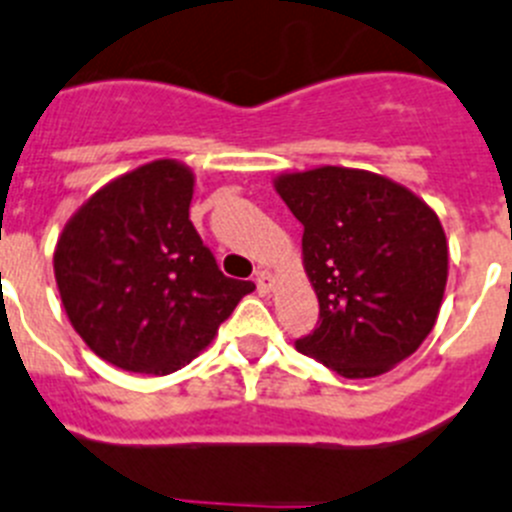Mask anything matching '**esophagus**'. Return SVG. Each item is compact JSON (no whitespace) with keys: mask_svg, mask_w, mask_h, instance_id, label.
<instances>
[{"mask_svg":"<svg viewBox=\"0 0 512 512\" xmlns=\"http://www.w3.org/2000/svg\"><path fill=\"white\" fill-rule=\"evenodd\" d=\"M255 283H257V290H260L262 295L270 293V290H272V275L267 270H257Z\"/></svg>","mask_w":512,"mask_h":512,"instance_id":"1","label":"esophagus"}]
</instances>
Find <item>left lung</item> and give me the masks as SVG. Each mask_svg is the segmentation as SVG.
Returning a JSON list of instances; mask_svg holds the SVG:
<instances>
[{
  "instance_id": "obj_1",
  "label": "left lung",
  "mask_w": 512,
  "mask_h": 512,
  "mask_svg": "<svg viewBox=\"0 0 512 512\" xmlns=\"http://www.w3.org/2000/svg\"><path fill=\"white\" fill-rule=\"evenodd\" d=\"M303 224L318 326L295 348L346 379H371L412 356L437 321L447 237L409 189L371 171L321 166L275 179Z\"/></svg>"
}]
</instances>
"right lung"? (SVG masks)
I'll return each mask as SVG.
<instances>
[{
  "label": "right lung",
  "mask_w": 512,
  "mask_h": 512,
  "mask_svg": "<svg viewBox=\"0 0 512 512\" xmlns=\"http://www.w3.org/2000/svg\"><path fill=\"white\" fill-rule=\"evenodd\" d=\"M194 174L171 159L118 176L65 224L55 280L90 351L133 374L181 369L250 280L227 278L189 219Z\"/></svg>",
  "instance_id": "1"
}]
</instances>
